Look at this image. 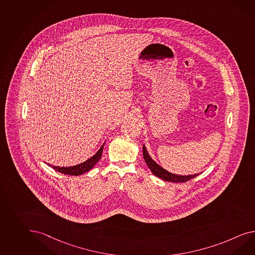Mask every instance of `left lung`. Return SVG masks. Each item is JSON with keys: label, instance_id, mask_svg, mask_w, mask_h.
<instances>
[{"label": "left lung", "instance_id": "8db88e82", "mask_svg": "<svg viewBox=\"0 0 255 255\" xmlns=\"http://www.w3.org/2000/svg\"><path fill=\"white\" fill-rule=\"evenodd\" d=\"M142 151H143L144 160L147 163V165L149 166L150 171L152 172V174L154 176H158L163 180H165V181L176 183L186 182L189 179H192V178L196 177L199 175V174H194V175H189V176H181V175H176V174L170 173L168 171L163 169L162 166H160L155 161H153L151 159V157L149 155L148 151L146 150L145 145H143V147H142Z\"/></svg>", "mask_w": 255, "mask_h": 255}]
</instances>
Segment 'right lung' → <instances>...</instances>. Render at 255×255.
<instances>
[{"label":"right lung","mask_w":255,"mask_h":255,"mask_svg":"<svg viewBox=\"0 0 255 255\" xmlns=\"http://www.w3.org/2000/svg\"><path fill=\"white\" fill-rule=\"evenodd\" d=\"M104 146L105 143L102 145V147L99 149L98 151L91 157L90 159H88L85 162L83 163H79L77 165H73V166H67V167H60V166H54L50 163H48V165H50L53 169L58 171L62 174H66V175H70V176H79L82 175L86 172L90 171L92 169V167L98 163L99 160L101 159L102 154H103V150H104Z\"/></svg>","instance_id":"obj_1"}]
</instances>
